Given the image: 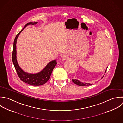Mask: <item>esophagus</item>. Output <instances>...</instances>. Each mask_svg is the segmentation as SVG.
<instances>
[{
    "instance_id": "obj_1",
    "label": "esophagus",
    "mask_w": 123,
    "mask_h": 123,
    "mask_svg": "<svg viewBox=\"0 0 123 123\" xmlns=\"http://www.w3.org/2000/svg\"><path fill=\"white\" fill-rule=\"evenodd\" d=\"M62 58L63 60H66L68 59V57L66 54H64L62 56Z\"/></svg>"
}]
</instances>
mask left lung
Masks as SVG:
<instances>
[{
    "label": "left lung",
    "instance_id": "8db88e82",
    "mask_svg": "<svg viewBox=\"0 0 123 123\" xmlns=\"http://www.w3.org/2000/svg\"><path fill=\"white\" fill-rule=\"evenodd\" d=\"M108 67H107L105 72V73L106 71V69ZM104 76H103V77H102V79L104 77ZM72 81L76 84L79 85V86H89V85H92V84H91V83H86V82H81L80 81H79L78 80H77V79H72Z\"/></svg>",
    "mask_w": 123,
    "mask_h": 123
}]
</instances>
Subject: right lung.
<instances>
[{
  "label": "right lung",
  "mask_w": 123,
  "mask_h": 123,
  "mask_svg": "<svg viewBox=\"0 0 123 123\" xmlns=\"http://www.w3.org/2000/svg\"><path fill=\"white\" fill-rule=\"evenodd\" d=\"M37 23V22H31L27 23L23 29L16 35L14 41L13 49L12 55V59L13 65L20 80L26 83L33 86H40L45 84L49 80L53 70L57 64L56 60L55 59L52 60L48 63L41 71L34 74L29 73L24 71L19 66L17 60L16 44L17 39L21 31L27 26L29 25H34Z\"/></svg>",
  "instance_id": "1"
}]
</instances>
